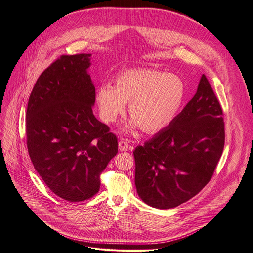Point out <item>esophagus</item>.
I'll return each instance as SVG.
<instances>
[{
    "label": "esophagus",
    "instance_id": "34e87169",
    "mask_svg": "<svg viewBox=\"0 0 253 253\" xmlns=\"http://www.w3.org/2000/svg\"><path fill=\"white\" fill-rule=\"evenodd\" d=\"M129 148L130 147H129V143H128L127 139L122 138L121 141L119 142V150L120 151H127Z\"/></svg>",
    "mask_w": 253,
    "mask_h": 253
}]
</instances>
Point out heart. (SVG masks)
<instances>
[{
  "label": "heart",
  "mask_w": 253,
  "mask_h": 253,
  "mask_svg": "<svg viewBox=\"0 0 253 253\" xmlns=\"http://www.w3.org/2000/svg\"><path fill=\"white\" fill-rule=\"evenodd\" d=\"M185 98L183 81L176 75L156 69H135L121 73L116 85L103 84L96 95L101 119L114 122L125 111L146 133H157L169 127L179 111Z\"/></svg>",
  "instance_id": "1"
}]
</instances>
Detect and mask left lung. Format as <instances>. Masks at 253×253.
Returning a JSON list of instances; mask_svg holds the SVG:
<instances>
[{
	"label": "left lung",
	"instance_id": "1",
	"mask_svg": "<svg viewBox=\"0 0 253 253\" xmlns=\"http://www.w3.org/2000/svg\"><path fill=\"white\" fill-rule=\"evenodd\" d=\"M224 142L223 111L202 75L195 96L173 123L133 151L138 196L161 210L190 200L211 180Z\"/></svg>",
	"mask_w": 253,
	"mask_h": 253
}]
</instances>
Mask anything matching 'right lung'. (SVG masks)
<instances>
[{"instance_id":"right-lung-1","label":"right lung","mask_w":253,"mask_h":253,"mask_svg":"<svg viewBox=\"0 0 253 253\" xmlns=\"http://www.w3.org/2000/svg\"><path fill=\"white\" fill-rule=\"evenodd\" d=\"M91 54L62 55L37 79L26 114L27 147L48 188L71 202L91 198L118 153V138L92 114Z\"/></svg>"}]
</instances>
